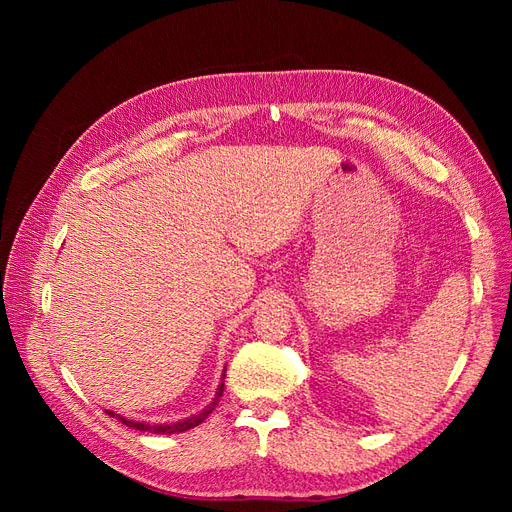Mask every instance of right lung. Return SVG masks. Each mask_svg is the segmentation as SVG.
Returning a JSON list of instances; mask_svg holds the SVG:
<instances>
[{
	"instance_id": "1",
	"label": "right lung",
	"mask_w": 512,
	"mask_h": 512,
	"mask_svg": "<svg viewBox=\"0 0 512 512\" xmlns=\"http://www.w3.org/2000/svg\"><path fill=\"white\" fill-rule=\"evenodd\" d=\"M222 393H224V382L220 384V389H218V395H215V399L211 401V404L207 406V410H203L200 412L198 416H190V418H185V421H179V423H173V425H149V423H138V421H128V418H123V416H117L115 412H111V410H106V414H111V416H117L119 421L123 423V425H128V427H134V429H141V431H151V433H179V431H188V429H192V427H196V425H200L205 421V418L215 410V406H218V401H220V397H222Z\"/></svg>"
}]
</instances>
